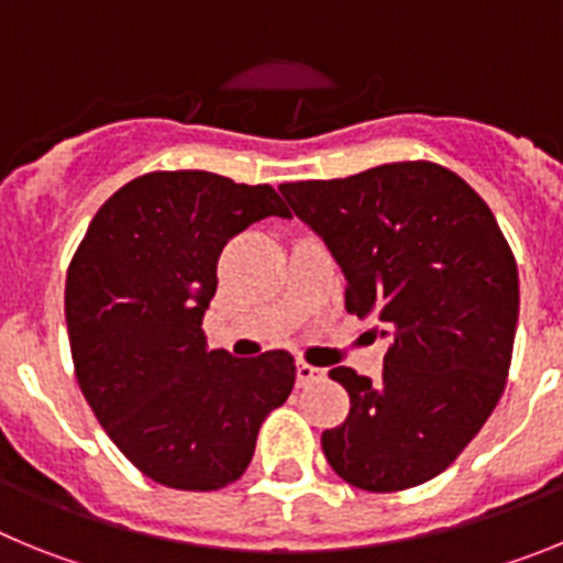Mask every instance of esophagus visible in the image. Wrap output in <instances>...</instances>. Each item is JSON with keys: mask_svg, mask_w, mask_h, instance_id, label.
Segmentation results:
<instances>
[{"mask_svg": "<svg viewBox=\"0 0 563 563\" xmlns=\"http://www.w3.org/2000/svg\"><path fill=\"white\" fill-rule=\"evenodd\" d=\"M324 377H327L324 369H318V366H310V363H305V361L296 363V380H298V386H310V383L324 380Z\"/></svg>", "mask_w": 563, "mask_h": 563, "instance_id": "34e87169", "label": "esophagus"}]
</instances>
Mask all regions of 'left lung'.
<instances>
[{
    "instance_id": "left-lung-1",
    "label": "left lung",
    "mask_w": 563,
    "mask_h": 563,
    "mask_svg": "<svg viewBox=\"0 0 563 563\" xmlns=\"http://www.w3.org/2000/svg\"><path fill=\"white\" fill-rule=\"evenodd\" d=\"M278 191L330 247L346 310L391 338L377 383L330 369L350 415L321 434L327 462L372 494L434 479L496 409L514 355L519 271L494 211L426 161Z\"/></svg>"
}]
</instances>
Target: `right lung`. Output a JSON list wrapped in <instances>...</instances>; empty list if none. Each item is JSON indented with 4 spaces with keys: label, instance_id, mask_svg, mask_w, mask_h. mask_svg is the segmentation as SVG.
<instances>
[{
    "label": "right lung",
    "instance_id": "obj_1",
    "mask_svg": "<svg viewBox=\"0 0 563 563\" xmlns=\"http://www.w3.org/2000/svg\"><path fill=\"white\" fill-rule=\"evenodd\" d=\"M290 211L271 186L154 172L114 191L69 262L64 316L76 377L121 454L177 490L245 474L265 417L290 397L285 350H208L202 316L228 239Z\"/></svg>",
    "mask_w": 563,
    "mask_h": 563
}]
</instances>
